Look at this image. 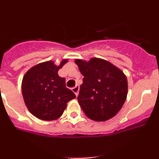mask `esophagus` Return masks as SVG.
I'll use <instances>...</instances> for the list:
<instances>
[{
  "label": "esophagus",
  "mask_w": 159,
  "mask_h": 159,
  "mask_svg": "<svg viewBox=\"0 0 159 159\" xmlns=\"http://www.w3.org/2000/svg\"><path fill=\"white\" fill-rule=\"evenodd\" d=\"M71 90H72V92L75 93V95H76V96H78L79 91H80V87H79V85H76L75 87H74Z\"/></svg>",
  "instance_id": "esophagus-1"
}]
</instances>
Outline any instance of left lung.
<instances>
[{
    "label": "left lung",
    "instance_id": "1",
    "mask_svg": "<svg viewBox=\"0 0 159 159\" xmlns=\"http://www.w3.org/2000/svg\"><path fill=\"white\" fill-rule=\"evenodd\" d=\"M75 62L84 75L77 99L85 115L97 122L113 118L127 99V80L124 73L102 59Z\"/></svg>",
    "mask_w": 159,
    "mask_h": 159
}]
</instances>
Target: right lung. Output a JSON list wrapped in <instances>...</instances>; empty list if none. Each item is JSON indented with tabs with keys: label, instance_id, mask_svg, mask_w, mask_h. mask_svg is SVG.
<instances>
[{
	"label": "right lung",
	"instance_id": "right-lung-1",
	"mask_svg": "<svg viewBox=\"0 0 159 159\" xmlns=\"http://www.w3.org/2000/svg\"><path fill=\"white\" fill-rule=\"evenodd\" d=\"M67 60L59 66L53 61L40 63L25 73L22 80V95L29 111L38 119L51 121L64 113L67 102L75 95L66 88L65 79L59 76L58 71Z\"/></svg>",
	"mask_w": 159,
	"mask_h": 159
}]
</instances>
